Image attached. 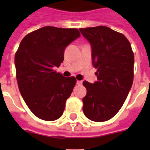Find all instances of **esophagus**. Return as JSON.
Here are the masks:
<instances>
[{
  "mask_svg": "<svg viewBox=\"0 0 150 150\" xmlns=\"http://www.w3.org/2000/svg\"><path fill=\"white\" fill-rule=\"evenodd\" d=\"M76 84L79 85V86H81V85L82 84V81H79V80H78L77 82H76Z\"/></svg>",
  "mask_w": 150,
  "mask_h": 150,
  "instance_id": "esophagus-1",
  "label": "esophagus"
}]
</instances>
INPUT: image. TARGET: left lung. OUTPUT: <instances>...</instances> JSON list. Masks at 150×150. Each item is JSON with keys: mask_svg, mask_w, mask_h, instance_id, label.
Instances as JSON below:
<instances>
[{"mask_svg": "<svg viewBox=\"0 0 150 150\" xmlns=\"http://www.w3.org/2000/svg\"><path fill=\"white\" fill-rule=\"evenodd\" d=\"M92 47L97 81L83 82L86 96L83 113L96 122L112 118L119 111L130 91L134 78V53L128 39L107 26L79 29Z\"/></svg>", "mask_w": 150, "mask_h": 150, "instance_id": "left-lung-1", "label": "left lung"}]
</instances>
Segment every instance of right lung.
Listing matches in <instances>:
<instances>
[{
  "instance_id": "1",
  "label": "right lung",
  "mask_w": 150,
  "mask_h": 150,
  "mask_svg": "<svg viewBox=\"0 0 150 150\" xmlns=\"http://www.w3.org/2000/svg\"><path fill=\"white\" fill-rule=\"evenodd\" d=\"M80 36L77 29L45 26L27 34L15 53L18 86L34 115L44 121L61 117L76 84L54 70L64 61L67 46Z\"/></svg>"
}]
</instances>
